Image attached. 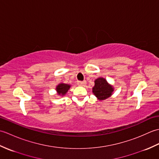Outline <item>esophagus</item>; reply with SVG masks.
Wrapping results in <instances>:
<instances>
[{
    "label": "esophagus",
    "instance_id": "obj_1",
    "mask_svg": "<svg viewBox=\"0 0 159 159\" xmlns=\"http://www.w3.org/2000/svg\"><path fill=\"white\" fill-rule=\"evenodd\" d=\"M78 85L80 86H85L86 85V81L84 80V81H79L78 82Z\"/></svg>",
    "mask_w": 159,
    "mask_h": 159
}]
</instances>
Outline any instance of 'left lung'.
<instances>
[{
    "instance_id": "obj_1",
    "label": "left lung",
    "mask_w": 159,
    "mask_h": 159,
    "mask_svg": "<svg viewBox=\"0 0 159 159\" xmlns=\"http://www.w3.org/2000/svg\"><path fill=\"white\" fill-rule=\"evenodd\" d=\"M92 92L97 98L100 100H105L112 95L113 87L107 83L104 78H98L95 81Z\"/></svg>"
}]
</instances>
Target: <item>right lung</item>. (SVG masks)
I'll use <instances>...</instances> for the list:
<instances>
[{
	"label": "right lung",
	"instance_id": "right-lung-1",
	"mask_svg": "<svg viewBox=\"0 0 159 159\" xmlns=\"http://www.w3.org/2000/svg\"><path fill=\"white\" fill-rule=\"evenodd\" d=\"M70 88V85L68 84L65 83H60L56 87V90L58 95L64 96L67 92V91Z\"/></svg>",
	"mask_w": 159,
	"mask_h": 159
}]
</instances>
